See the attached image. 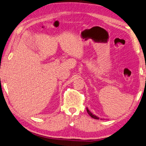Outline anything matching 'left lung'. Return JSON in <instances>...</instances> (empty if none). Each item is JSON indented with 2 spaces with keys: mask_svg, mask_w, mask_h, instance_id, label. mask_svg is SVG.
Returning <instances> with one entry per match:
<instances>
[{
  "mask_svg": "<svg viewBox=\"0 0 146 146\" xmlns=\"http://www.w3.org/2000/svg\"><path fill=\"white\" fill-rule=\"evenodd\" d=\"M86 111H87V112H88V113L89 114V115H90V116L92 117V118H93V119H99V117H98L97 116H96V115H93L92 113H91L90 111L88 110V108H86Z\"/></svg>",
  "mask_w": 146,
  "mask_h": 146,
  "instance_id": "left-lung-1",
  "label": "left lung"
}]
</instances>
